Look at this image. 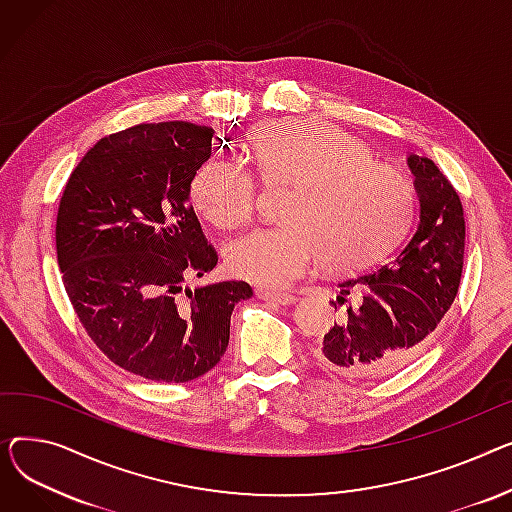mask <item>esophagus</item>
<instances>
[{
    "mask_svg": "<svg viewBox=\"0 0 512 512\" xmlns=\"http://www.w3.org/2000/svg\"><path fill=\"white\" fill-rule=\"evenodd\" d=\"M256 295L260 299H264V302H275V304H281V306H291L297 299L291 293H275V291H266V289H258Z\"/></svg>",
    "mask_w": 512,
    "mask_h": 512,
    "instance_id": "34e87169",
    "label": "esophagus"
}]
</instances>
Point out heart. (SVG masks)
Instances as JSON below:
<instances>
[{"label": "heart", "instance_id": "1", "mask_svg": "<svg viewBox=\"0 0 512 512\" xmlns=\"http://www.w3.org/2000/svg\"><path fill=\"white\" fill-rule=\"evenodd\" d=\"M252 159L266 184H293L283 217L231 244L229 270L254 285L285 289L324 260L330 268H355L393 246L407 229L415 188L397 167L372 159V148L349 132L283 119L260 126ZM198 213L221 229L252 221L258 184L233 159H208L192 177Z\"/></svg>", "mask_w": 512, "mask_h": 512}]
</instances>
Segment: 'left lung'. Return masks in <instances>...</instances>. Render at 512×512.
I'll return each instance as SVG.
<instances>
[{"label": "left lung", "instance_id": "obj_1", "mask_svg": "<svg viewBox=\"0 0 512 512\" xmlns=\"http://www.w3.org/2000/svg\"><path fill=\"white\" fill-rule=\"evenodd\" d=\"M419 198V221L405 246L370 273L347 277L316 357L351 378H382L407 366L436 335L453 306L465 256L463 204L432 159H407Z\"/></svg>", "mask_w": 512, "mask_h": 512}]
</instances>
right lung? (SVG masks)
Segmentation results:
<instances>
[{"mask_svg":"<svg viewBox=\"0 0 512 512\" xmlns=\"http://www.w3.org/2000/svg\"><path fill=\"white\" fill-rule=\"evenodd\" d=\"M215 130L138 124L101 138L72 171L57 208L55 250L86 335L136 376L188 382L229 343L246 281L188 289L219 262L190 204Z\"/></svg>","mask_w":512,"mask_h":512,"instance_id":"add662e5","label":"right lung"}]
</instances>
